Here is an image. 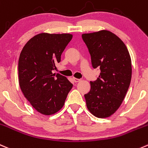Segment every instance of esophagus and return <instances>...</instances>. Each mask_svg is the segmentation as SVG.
Segmentation results:
<instances>
[{
    "label": "esophagus",
    "mask_w": 148,
    "mask_h": 148,
    "mask_svg": "<svg viewBox=\"0 0 148 148\" xmlns=\"http://www.w3.org/2000/svg\"><path fill=\"white\" fill-rule=\"evenodd\" d=\"M73 80H74V82H79L81 81V79H77V78H73Z\"/></svg>",
    "instance_id": "1"
}]
</instances>
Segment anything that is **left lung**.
<instances>
[{"label": "left lung", "instance_id": "obj_1", "mask_svg": "<svg viewBox=\"0 0 148 148\" xmlns=\"http://www.w3.org/2000/svg\"><path fill=\"white\" fill-rule=\"evenodd\" d=\"M94 69H100L99 78L90 82L84 95L87 109L97 118L110 117L122 103L132 79V60L125 44L114 33L100 30L82 34Z\"/></svg>", "mask_w": 148, "mask_h": 148}]
</instances>
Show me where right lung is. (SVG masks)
Wrapping results in <instances>:
<instances>
[{
	"mask_svg": "<svg viewBox=\"0 0 148 148\" xmlns=\"http://www.w3.org/2000/svg\"><path fill=\"white\" fill-rule=\"evenodd\" d=\"M73 35L40 33L22 48L18 59V83L24 97L40 114L51 116L64 106L73 84L53 73Z\"/></svg>",
	"mask_w": 148,
	"mask_h": 148,
	"instance_id": "obj_1",
	"label": "right lung"
}]
</instances>
